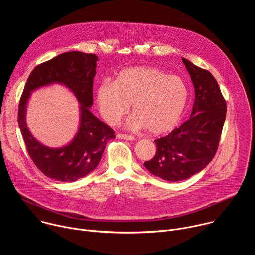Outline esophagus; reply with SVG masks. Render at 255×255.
I'll return each mask as SVG.
<instances>
[{"instance_id":"34e87169","label":"esophagus","mask_w":255,"mask_h":255,"mask_svg":"<svg viewBox=\"0 0 255 255\" xmlns=\"http://www.w3.org/2000/svg\"><path fill=\"white\" fill-rule=\"evenodd\" d=\"M117 138H119V139H124V140H129V141H132V140L135 139L132 135L122 134V133H118V134H117Z\"/></svg>"}]
</instances>
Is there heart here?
<instances>
[{
  "label": "heart",
  "instance_id": "heart-1",
  "mask_svg": "<svg viewBox=\"0 0 255 255\" xmlns=\"http://www.w3.org/2000/svg\"><path fill=\"white\" fill-rule=\"evenodd\" d=\"M188 99L189 90L183 79L153 66L126 68L114 83L103 82L97 90L100 113L109 124H116L132 105L135 114L128 119V126L146 128L153 135L176 127Z\"/></svg>",
  "mask_w": 255,
  "mask_h": 255
}]
</instances>
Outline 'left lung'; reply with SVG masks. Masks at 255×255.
<instances>
[{"label": "left lung", "mask_w": 255, "mask_h": 255, "mask_svg": "<svg viewBox=\"0 0 255 255\" xmlns=\"http://www.w3.org/2000/svg\"><path fill=\"white\" fill-rule=\"evenodd\" d=\"M183 61L195 88L191 117L168 135L154 140L156 153L144 162L152 174L168 181L188 179L211 162L219 146L227 110L211 72L186 58Z\"/></svg>", "instance_id": "obj_1"}]
</instances>
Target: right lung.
Wrapping results in <instances>:
<instances>
[{"label": "right lung", "mask_w": 255, "mask_h": 255, "mask_svg": "<svg viewBox=\"0 0 255 255\" xmlns=\"http://www.w3.org/2000/svg\"><path fill=\"white\" fill-rule=\"evenodd\" d=\"M97 60V55L93 53L69 51L40 63L31 71L20 98L18 123L28 154L44 175L62 183H71L93 171L108 141L115 138L114 130L93 115L89 109L93 105ZM52 82L66 85L81 104L79 132L74 140L61 149H49L38 142L27 130L24 121L29 93Z\"/></svg>", "instance_id": "obj_1"}]
</instances>
